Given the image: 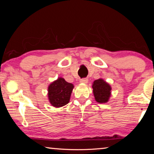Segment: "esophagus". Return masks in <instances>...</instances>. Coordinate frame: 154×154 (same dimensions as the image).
<instances>
[{
    "label": "esophagus",
    "instance_id": "34e87169",
    "mask_svg": "<svg viewBox=\"0 0 154 154\" xmlns=\"http://www.w3.org/2000/svg\"><path fill=\"white\" fill-rule=\"evenodd\" d=\"M88 82V79L87 78H83V79H80V83H87Z\"/></svg>",
    "mask_w": 154,
    "mask_h": 154
}]
</instances>
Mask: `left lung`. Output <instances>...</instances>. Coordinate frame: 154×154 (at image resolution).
<instances>
[{
	"instance_id": "8db88e82",
	"label": "left lung",
	"mask_w": 154,
	"mask_h": 154,
	"mask_svg": "<svg viewBox=\"0 0 154 154\" xmlns=\"http://www.w3.org/2000/svg\"><path fill=\"white\" fill-rule=\"evenodd\" d=\"M93 94L96 102L105 103L111 96V87L103 79L95 80L92 84Z\"/></svg>"
}]
</instances>
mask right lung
Returning a JSON list of instances; mask_svg holds the SVG:
<instances>
[{
    "label": "right lung",
    "instance_id": "1",
    "mask_svg": "<svg viewBox=\"0 0 154 154\" xmlns=\"http://www.w3.org/2000/svg\"><path fill=\"white\" fill-rule=\"evenodd\" d=\"M73 84L68 83L62 77L52 82L48 87V98L54 107H61L69 103Z\"/></svg>",
    "mask_w": 154,
    "mask_h": 154
}]
</instances>
